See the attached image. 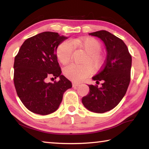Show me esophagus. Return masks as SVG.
<instances>
[{
    "label": "esophagus",
    "mask_w": 149,
    "mask_h": 149,
    "mask_svg": "<svg viewBox=\"0 0 149 149\" xmlns=\"http://www.w3.org/2000/svg\"><path fill=\"white\" fill-rule=\"evenodd\" d=\"M72 85H73V87H77L78 86H79L80 85L78 84H75V83H73Z\"/></svg>",
    "instance_id": "34e87169"
}]
</instances>
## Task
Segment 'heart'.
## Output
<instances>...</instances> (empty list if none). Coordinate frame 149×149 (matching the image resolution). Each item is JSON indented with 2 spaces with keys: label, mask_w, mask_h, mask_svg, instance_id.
<instances>
[{
  "label": "heart",
  "mask_w": 149,
  "mask_h": 149,
  "mask_svg": "<svg viewBox=\"0 0 149 149\" xmlns=\"http://www.w3.org/2000/svg\"><path fill=\"white\" fill-rule=\"evenodd\" d=\"M74 47H80L87 54L85 62H89L93 66L99 67L102 64V56L99 52L101 50L100 42L93 38L74 39L71 41H65L57 48L56 55L59 61L67 64L72 58ZM89 63L79 65L71 64L63 69L64 75L70 80L75 82L81 81L92 74L93 67Z\"/></svg>",
  "instance_id": "heart-1"
}]
</instances>
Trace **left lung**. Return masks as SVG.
Instances as JSON below:
<instances>
[{
	"label": "left lung",
	"instance_id": "1",
	"mask_svg": "<svg viewBox=\"0 0 149 149\" xmlns=\"http://www.w3.org/2000/svg\"><path fill=\"white\" fill-rule=\"evenodd\" d=\"M89 35L102 40L107 54L101 70L92 78L97 84L102 81V86L89 85V93L82 98V103L89 111L104 113L116 107L125 95L132 58L124 42L110 32L101 30Z\"/></svg>",
	"mask_w": 149,
	"mask_h": 149
}]
</instances>
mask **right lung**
<instances>
[{
    "mask_svg": "<svg viewBox=\"0 0 149 149\" xmlns=\"http://www.w3.org/2000/svg\"><path fill=\"white\" fill-rule=\"evenodd\" d=\"M68 37L45 31L26 39L15 57L14 83L17 96L31 112L47 115L58 108L65 91L72 87L61 74L56 54L58 45ZM59 77L47 83V77ZM53 78V77H52Z\"/></svg>",
    "mask_w": 149,
    "mask_h": 149,
    "instance_id": "right-lung-1",
    "label": "right lung"
}]
</instances>
